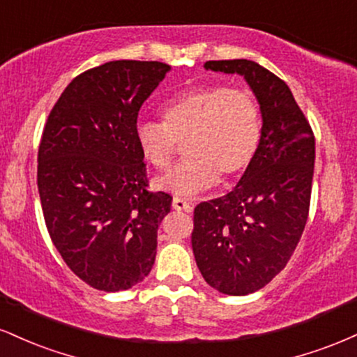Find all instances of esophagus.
<instances>
[{"label":"esophagus","instance_id":"obj_1","mask_svg":"<svg viewBox=\"0 0 357 357\" xmlns=\"http://www.w3.org/2000/svg\"><path fill=\"white\" fill-rule=\"evenodd\" d=\"M173 208L178 211H186V213H191L192 210L191 203H188L184 198H179V196H174L173 198Z\"/></svg>","mask_w":357,"mask_h":357}]
</instances>
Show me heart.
I'll return each instance as SVG.
<instances>
[{
	"mask_svg": "<svg viewBox=\"0 0 357 357\" xmlns=\"http://www.w3.org/2000/svg\"><path fill=\"white\" fill-rule=\"evenodd\" d=\"M261 139V112L247 90L196 87L162 105V122L139 121L136 141L151 166L166 171L184 142L188 158L158 181L176 195L227 184L252 165Z\"/></svg>",
	"mask_w": 357,
	"mask_h": 357,
	"instance_id": "obj_1",
	"label": "heart"
}]
</instances>
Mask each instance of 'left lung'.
<instances>
[{
    "label": "left lung",
    "instance_id": "1",
    "mask_svg": "<svg viewBox=\"0 0 357 357\" xmlns=\"http://www.w3.org/2000/svg\"><path fill=\"white\" fill-rule=\"evenodd\" d=\"M206 70L240 73L260 104L261 139L240 183L199 203L191 245L208 285L248 296L285 268L309 218L315 139L282 79L252 60H210Z\"/></svg>",
    "mask_w": 357,
    "mask_h": 357
}]
</instances>
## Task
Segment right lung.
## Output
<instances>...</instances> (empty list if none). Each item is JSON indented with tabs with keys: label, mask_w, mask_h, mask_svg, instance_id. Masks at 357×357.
Masks as SVG:
<instances>
[{
	"label": "right lung",
	"mask_w": 357,
	"mask_h": 357,
	"mask_svg": "<svg viewBox=\"0 0 357 357\" xmlns=\"http://www.w3.org/2000/svg\"><path fill=\"white\" fill-rule=\"evenodd\" d=\"M162 61L116 60L77 75L53 105L38 147L50 238L85 284L119 292L149 275L173 196L147 190L139 109L165 79Z\"/></svg>",
	"instance_id": "1"
}]
</instances>
